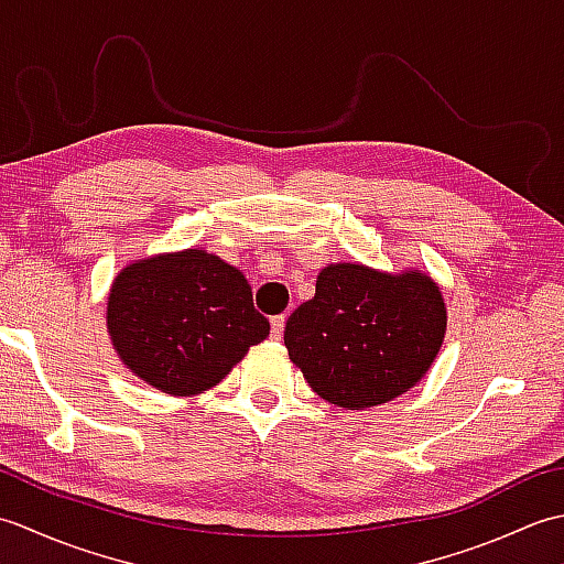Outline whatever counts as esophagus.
Returning a JSON list of instances; mask_svg holds the SVG:
<instances>
[{
  "instance_id": "1",
  "label": "esophagus",
  "mask_w": 564,
  "mask_h": 564,
  "mask_svg": "<svg viewBox=\"0 0 564 564\" xmlns=\"http://www.w3.org/2000/svg\"><path fill=\"white\" fill-rule=\"evenodd\" d=\"M283 329H285V315L271 317V337L273 339H281L283 337Z\"/></svg>"
}]
</instances>
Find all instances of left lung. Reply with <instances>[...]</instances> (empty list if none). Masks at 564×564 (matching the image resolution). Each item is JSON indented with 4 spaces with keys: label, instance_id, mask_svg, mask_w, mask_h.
<instances>
[{
    "label": "left lung",
    "instance_id": "obj_1",
    "mask_svg": "<svg viewBox=\"0 0 564 564\" xmlns=\"http://www.w3.org/2000/svg\"><path fill=\"white\" fill-rule=\"evenodd\" d=\"M443 334L446 305L431 275L329 263L313 301L285 322L283 341L322 400L364 410L414 388Z\"/></svg>",
    "mask_w": 564,
    "mask_h": 564
}]
</instances>
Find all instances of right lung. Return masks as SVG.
Wrapping results in <instances>:
<instances>
[{
	"label": "right lung",
	"mask_w": 564,
	"mask_h": 564,
	"mask_svg": "<svg viewBox=\"0 0 564 564\" xmlns=\"http://www.w3.org/2000/svg\"><path fill=\"white\" fill-rule=\"evenodd\" d=\"M106 327L130 373L178 398L218 386L269 337L242 271L206 249L126 267L111 285Z\"/></svg>",
	"instance_id": "obj_1"
}]
</instances>
